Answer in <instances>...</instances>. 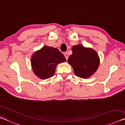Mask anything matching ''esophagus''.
Masks as SVG:
<instances>
[{"label":"esophagus","instance_id":"1","mask_svg":"<svg viewBox=\"0 0 125 125\" xmlns=\"http://www.w3.org/2000/svg\"><path fill=\"white\" fill-rule=\"evenodd\" d=\"M64 55L65 58H66V60H67L68 58V54H67V52H65V53H64Z\"/></svg>","mask_w":125,"mask_h":125}]
</instances>
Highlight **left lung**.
<instances>
[{"label":"left lung","mask_w":125,"mask_h":125,"mask_svg":"<svg viewBox=\"0 0 125 125\" xmlns=\"http://www.w3.org/2000/svg\"><path fill=\"white\" fill-rule=\"evenodd\" d=\"M72 51V54L69 57L68 62L73 67L74 74L83 79L92 76L99 65V58L96 52L81 45L73 46Z\"/></svg>","instance_id":"8db88e82"}]
</instances>
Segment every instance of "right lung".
I'll return each instance as SVG.
<instances>
[{
	"label": "right lung",
	"mask_w": 125,
	"mask_h": 125,
	"mask_svg": "<svg viewBox=\"0 0 125 125\" xmlns=\"http://www.w3.org/2000/svg\"><path fill=\"white\" fill-rule=\"evenodd\" d=\"M66 61L64 56L58 49L46 46L33 54L31 66L38 77L46 79L54 76L58 63Z\"/></svg>",
	"instance_id": "obj_1"
}]
</instances>
